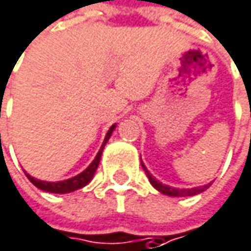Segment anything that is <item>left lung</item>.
<instances>
[{
    "label": "left lung",
    "instance_id": "1",
    "mask_svg": "<svg viewBox=\"0 0 251 251\" xmlns=\"http://www.w3.org/2000/svg\"><path fill=\"white\" fill-rule=\"evenodd\" d=\"M142 168L145 170V173H146V176H148V178H149V181H151V184L153 186V187L156 188V190H159L161 193H164V194H167V196H173V197H183V196H194V194H199V193H201V191H204L206 188L210 187V184L212 183H209V184H206V186H203V187H194V188H174V187H170V186H165V184H162V183H159L156 178H153L152 176H151V173L148 171V168L143 165V162H142Z\"/></svg>",
    "mask_w": 251,
    "mask_h": 251
}]
</instances>
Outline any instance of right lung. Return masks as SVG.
Wrapping results in <instances>:
<instances>
[{
	"label": "right lung",
	"instance_id": "right-lung-1",
	"mask_svg": "<svg viewBox=\"0 0 251 251\" xmlns=\"http://www.w3.org/2000/svg\"><path fill=\"white\" fill-rule=\"evenodd\" d=\"M114 128H115V124L108 130V133H106V136H105V140H103V145H102V148L99 149V152H98L96 158L93 159V162H92L81 174H78V176H75V177H73V178H68V180H65V181H57V183L41 181V180H36V178L30 177L29 174H26V177H27V178L30 180V183H33L36 187L44 190V191H50V193H63L64 194V193H71V191H74V190H78V188L84 187V186L93 178V174H95V171H96V168H98V165H99V161H100L102 151H103V148H105L108 139L111 137Z\"/></svg>",
	"mask_w": 251,
	"mask_h": 251
}]
</instances>
